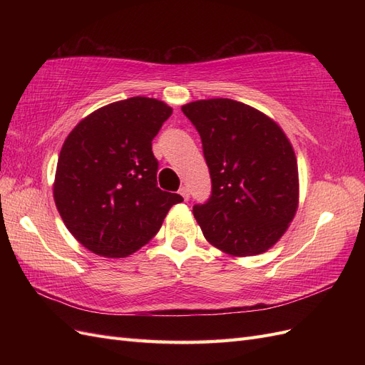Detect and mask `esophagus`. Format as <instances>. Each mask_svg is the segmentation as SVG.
<instances>
[{"instance_id":"1","label":"esophagus","mask_w":365,"mask_h":365,"mask_svg":"<svg viewBox=\"0 0 365 365\" xmlns=\"http://www.w3.org/2000/svg\"><path fill=\"white\" fill-rule=\"evenodd\" d=\"M180 195L184 197V200L187 201V200H189V197H190V192H189V189H187V187L185 185H182L181 187V189H180Z\"/></svg>"}]
</instances>
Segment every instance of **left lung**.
I'll return each mask as SVG.
<instances>
[{
    "label": "left lung",
    "instance_id": "obj_1",
    "mask_svg": "<svg viewBox=\"0 0 365 365\" xmlns=\"http://www.w3.org/2000/svg\"><path fill=\"white\" fill-rule=\"evenodd\" d=\"M181 109L200 132L212 178V196L193 207L204 237L235 257L269 250L298 207V168L288 137L272 118L231 98Z\"/></svg>",
    "mask_w": 365,
    "mask_h": 365
}]
</instances>
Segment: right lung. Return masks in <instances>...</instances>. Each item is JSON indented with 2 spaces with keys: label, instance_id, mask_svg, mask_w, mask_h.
Masks as SVG:
<instances>
[{
  "label": "right lung",
  "instance_id": "right-lung-1",
  "mask_svg": "<svg viewBox=\"0 0 365 365\" xmlns=\"http://www.w3.org/2000/svg\"><path fill=\"white\" fill-rule=\"evenodd\" d=\"M172 115L157 98L130 97L86 115L63 141L53 196L70 233L103 257H126L158 233L178 193L157 185L152 140Z\"/></svg>",
  "mask_w": 365,
  "mask_h": 365
}]
</instances>
